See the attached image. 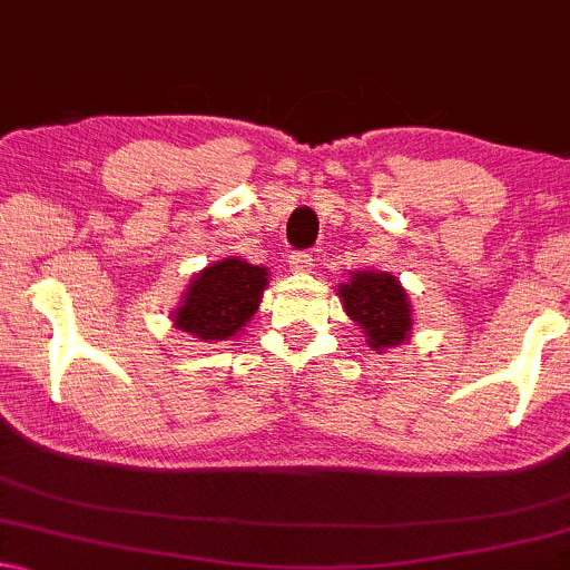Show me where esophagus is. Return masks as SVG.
Listing matches in <instances>:
<instances>
[{"label":"esophagus","instance_id":"34e87169","mask_svg":"<svg viewBox=\"0 0 570 570\" xmlns=\"http://www.w3.org/2000/svg\"><path fill=\"white\" fill-rule=\"evenodd\" d=\"M314 269V258L308 253H293L291 256V272L296 274H308Z\"/></svg>","mask_w":570,"mask_h":570}]
</instances>
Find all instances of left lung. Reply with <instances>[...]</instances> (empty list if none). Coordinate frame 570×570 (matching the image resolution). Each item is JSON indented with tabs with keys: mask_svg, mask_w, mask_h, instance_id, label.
Instances as JSON below:
<instances>
[{
	"mask_svg": "<svg viewBox=\"0 0 570 570\" xmlns=\"http://www.w3.org/2000/svg\"><path fill=\"white\" fill-rule=\"evenodd\" d=\"M338 298L348 320L362 330L367 346L377 354L412 338V304L399 277L389 272H351L338 285Z\"/></svg>",
	"mask_w": 570,
	"mask_h": 570,
	"instance_id": "left-lung-1",
	"label": "left lung"
}]
</instances>
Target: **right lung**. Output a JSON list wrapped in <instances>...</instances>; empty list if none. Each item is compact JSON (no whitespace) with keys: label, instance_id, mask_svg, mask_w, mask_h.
<instances>
[{"label":"right lung","instance_id":"right-lung-1","mask_svg":"<svg viewBox=\"0 0 570 570\" xmlns=\"http://www.w3.org/2000/svg\"><path fill=\"white\" fill-rule=\"evenodd\" d=\"M269 285L266 266L227 256L193 274L179 306L171 312L174 327L203 343L229 341L248 325Z\"/></svg>","mask_w":570,"mask_h":570}]
</instances>
